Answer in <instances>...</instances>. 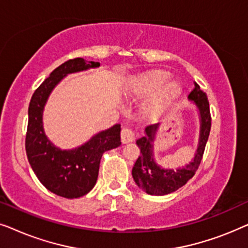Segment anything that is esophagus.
<instances>
[{
	"instance_id": "esophagus-1",
	"label": "esophagus",
	"mask_w": 248,
	"mask_h": 248,
	"mask_svg": "<svg viewBox=\"0 0 248 248\" xmlns=\"http://www.w3.org/2000/svg\"><path fill=\"white\" fill-rule=\"evenodd\" d=\"M121 138H122V142H123L124 144L130 143V142L134 140L133 131H132L131 128H127V127L123 128L121 132Z\"/></svg>"
}]
</instances>
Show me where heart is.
<instances>
[{
	"mask_svg": "<svg viewBox=\"0 0 248 248\" xmlns=\"http://www.w3.org/2000/svg\"><path fill=\"white\" fill-rule=\"evenodd\" d=\"M170 80L171 74L168 71H148V72L141 74L132 81L130 87L127 88V93L148 96V94H152L165 88L164 93L152 100L147 107L148 111H155L170 105L183 93L182 84L178 81H171L170 82Z\"/></svg>",
	"mask_w": 248,
	"mask_h": 248,
	"instance_id": "1",
	"label": "heart"
}]
</instances>
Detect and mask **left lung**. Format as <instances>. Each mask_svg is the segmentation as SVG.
Instances as JSON below:
<instances>
[{
	"mask_svg": "<svg viewBox=\"0 0 248 248\" xmlns=\"http://www.w3.org/2000/svg\"><path fill=\"white\" fill-rule=\"evenodd\" d=\"M188 100L198 111L200 121L198 148L194 152V157L188 164L175 169L165 168L158 164L155 158V140L159 130L158 125L148 126L145 128L143 137L137 140L140 155L132 168V176L135 184L148 194L161 196L177 191L198 170L210 134L211 116L206 94L202 93L196 82H194V89L188 94Z\"/></svg>",
	"mask_w": 248,
	"mask_h": 248,
	"instance_id": "left-lung-1",
	"label": "left lung"
}]
</instances>
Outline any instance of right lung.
I'll list each match as a JSON object with an SVG mask.
<instances>
[{
	"label": "right lung",
	"mask_w": 248,
	"mask_h": 248,
	"mask_svg": "<svg viewBox=\"0 0 248 248\" xmlns=\"http://www.w3.org/2000/svg\"><path fill=\"white\" fill-rule=\"evenodd\" d=\"M99 66L98 62L81 57L66 61L40 84L29 104L26 135L28 161L39 182L48 191L62 198L77 199L89 193L96 185L104 152L121 145L120 124L98 132L83 144L73 149L56 147L44 128V109L57 84L69 74Z\"/></svg>",
	"instance_id": "right-lung-1"
}]
</instances>
